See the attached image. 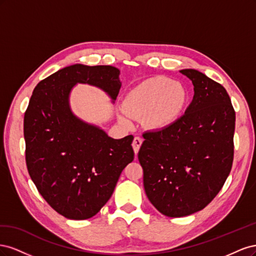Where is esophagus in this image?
Wrapping results in <instances>:
<instances>
[{"instance_id": "34e87169", "label": "esophagus", "mask_w": 256, "mask_h": 256, "mask_svg": "<svg viewBox=\"0 0 256 256\" xmlns=\"http://www.w3.org/2000/svg\"><path fill=\"white\" fill-rule=\"evenodd\" d=\"M143 143V138H140V136H136L134 138V142H132V147H134V154H136L138 152V150H140V147Z\"/></svg>"}]
</instances>
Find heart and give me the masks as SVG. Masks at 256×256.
<instances>
[{
	"mask_svg": "<svg viewBox=\"0 0 256 256\" xmlns=\"http://www.w3.org/2000/svg\"><path fill=\"white\" fill-rule=\"evenodd\" d=\"M189 102V92L180 82L154 76L138 83L124 97L120 120L141 118L152 130H164L180 120Z\"/></svg>",
	"mask_w": 256,
	"mask_h": 256,
	"instance_id": "1",
	"label": "heart"
}]
</instances>
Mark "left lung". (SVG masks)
Wrapping results in <instances>:
<instances>
[{
    "label": "left lung",
    "mask_w": 256,
    "mask_h": 256,
    "mask_svg": "<svg viewBox=\"0 0 256 256\" xmlns=\"http://www.w3.org/2000/svg\"><path fill=\"white\" fill-rule=\"evenodd\" d=\"M194 96L175 125L143 134L138 150L150 203L177 218L202 210L223 187L234 157L235 111L221 84L182 69Z\"/></svg>",
    "instance_id": "obj_1"
}]
</instances>
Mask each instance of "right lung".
Returning <instances> with one entry per match:
<instances>
[{
    "label": "right lung",
    "instance_id": "obj_1",
    "mask_svg": "<svg viewBox=\"0 0 256 256\" xmlns=\"http://www.w3.org/2000/svg\"><path fill=\"white\" fill-rule=\"evenodd\" d=\"M120 74L113 66L70 65L40 81L30 97L24 114L28 171L42 196L67 219L95 216L134 160V136H109L74 114L69 102L76 84L102 90L114 102Z\"/></svg>",
    "mask_w": 256,
    "mask_h": 256
}]
</instances>
